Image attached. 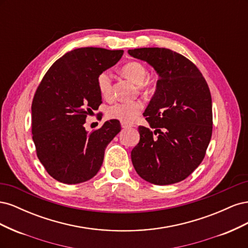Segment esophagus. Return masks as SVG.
I'll list each match as a JSON object with an SVG mask.
<instances>
[{
	"instance_id": "obj_1",
	"label": "esophagus",
	"mask_w": 248,
	"mask_h": 248,
	"mask_svg": "<svg viewBox=\"0 0 248 248\" xmlns=\"http://www.w3.org/2000/svg\"><path fill=\"white\" fill-rule=\"evenodd\" d=\"M121 126H122V128H124V129H126V128H131V127H133V125H131V124H127V123H121Z\"/></svg>"
}]
</instances>
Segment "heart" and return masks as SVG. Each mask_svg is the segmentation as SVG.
Returning <instances> with one entry per match:
<instances>
[{
  "label": "heart",
  "instance_id": "heart-1",
  "mask_svg": "<svg viewBox=\"0 0 248 248\" xmlns=\"http://www.w3.org/2000/svg\"><path fill=\"white\" fill-rule=\"evenodd\" d=\"M123 76L129 78L141 88L147 87L145 82L148 77V70L146 67L139 62L127 63L122 67ZM97 87H98L101 96L109 97L111 95L112 81L110 73L108 71L101 72L97 78ZM142 109V103L139 100L131 101H117L108 108L107 115L110 119H116L123 123H130L136 119Z\"/></svg>",
  "mask_w": 248,
  "mask_h": 248
}]
</instances>
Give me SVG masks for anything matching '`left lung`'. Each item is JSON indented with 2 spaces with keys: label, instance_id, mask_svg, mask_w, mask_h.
Returning a JSON list of instances; mask_svg holds the SVG:
<instances>
[{
  "label": "left lung",
  "instance_id": "obj_1",
  "mask_svg": "<svg viewBox=\"0 0 248 248\" xmlns=\"http://www.w3.org/2000/svg\"><path fill=\"white\" fill-rule=\"evenodd\" d=\"M128 54L147 62L158 76L144 112L154 130L139 127L140 142L131 151L132 164L150 183H178L200 166L211 140L209 87L197 66L176 51L144 47L128 49Z\"/></svg>",
  "mask_w": 248,
  "mask_h": 248
}]
</instances>
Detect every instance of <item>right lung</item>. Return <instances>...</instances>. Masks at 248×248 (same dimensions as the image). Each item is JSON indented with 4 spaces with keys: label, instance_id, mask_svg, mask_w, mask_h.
<instances>
[{
    "label": "right lung",
    "instance_id": "1",
    "mask_svg": "<svg viewBox=\"0 0 248 248\" xmlns=\"http://www.w3.org/2000/svg\"><path fill=\"white\" fill-rule=\"evenodd\" d=\"M123 50L80 47L51 65L32 103V133L37 156L48 174L65 184L92 179L100 170L108 145L121 131L118 120L89 133L88 115L98 109L97 78L116 65Z\"/></svg>",
    "mask_w": 248,
    "mask_h": 248
}]
</instances>
